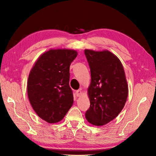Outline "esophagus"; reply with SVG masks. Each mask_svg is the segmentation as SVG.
Here are the masks:
<instances>
[{"mask_svg":"<svg viewBox=\"0 0 156 156\" xmlns=\"http://www.w3.org/2000/svg\"><path fill=\"white\" fill-rule=\"evenodd\" d=\"M81 94H82V91H81V90H80V89H79V90L76 91V96H80Z\"/></svg>","mask_w":156,"mask_h":156,"instance_id":"1","label":"esophagus"}]
</instances>
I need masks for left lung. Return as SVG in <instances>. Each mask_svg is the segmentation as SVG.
<instances>
[{"label":"left lung","mask_w":156,"mask_h":156,"mask_svg":"<svg viewBox=\"0 0 156 156\" xmlns=\"http://www.w3.org/2000/svg\"><path fill=\"white\" fill-rule=\"evenodd\" d=\"M91 71L88 89L90 107L86 119L96 126L106 125L122 110L128 96V86L122 63L109 51L85 49Z\"/></svg>","instance_id":"obj_1"}]
</instances>
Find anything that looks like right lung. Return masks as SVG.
<instances>
[{
    "label": "right lung",
    "mask_w": 156,
    "mask_h": 156,
    "mask_svg": "<svg viewBox=\"0 0 156 156\" xmlns=\"http://www.w3.org/2000/svg\"><path fill=\"white\" fill-rule=\"evenodd\" d=\"M77 52L51 49L44 53L31 69L27 94L36 114L49 123L59 122L72 107L73 91L69 87V67Z\"/></svg>",
    "instance_id": "obj_1"
}]
</instances>
